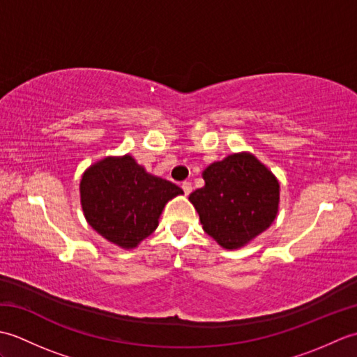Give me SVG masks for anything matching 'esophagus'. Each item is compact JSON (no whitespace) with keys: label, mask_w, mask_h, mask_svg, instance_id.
<instances>
[{"label":"esophagus","mask_w":357,"mask_h":357,"mask_svg":"<svg viewBox=\"0 0 357 357\" xmlns=\"http://www.w3.org/2000/svg\"><path fill=\"white\" fill-rule=\"evenodd\" d=\"M181 187H183V190H184V193H185V195H190V193H192V190H193L192 184H190V183H187V181H185V183H183V185H181Z\"/></svg>","instance_id":"1"}]
</instances>
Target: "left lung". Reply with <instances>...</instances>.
Returning <instances> with one entry per match:
<instances>
[{"instance_id": "8db88e82", "label": "left lung", "mask_w": 357, "mask_h": 357, "mask_svg": "<svg viewBox=\"0 0 357 357\" xmlns=\"http://www.w3.org/2000/svg\"><path fill=\"white\" fill-rule=\"evenodd\" d=\"M204 185L188 201L202 229L225 250L250 244L275 221L279 211V181L250 151L231 153L202 172Z\"/></svg>"}]
</instances>
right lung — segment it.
I'll use <instances>...</instances> for the list:
<instances>
[{"mask_svg": "<svg viewBox=\"0 0 357 357\" xmlns=\"http://www.w3.org/2000/svg\"><path fill=\"white\" fill-rule=\"evenodd\" d=\"M183 188L149 173L132 155L105 156L79 181L82 213L92 229L119 248H136L156 230L165 204Z\"/></svg>", "mask_w": 357, "mask_h": 357, "instance_id": "1", "label": "right lung"}]
</instances>
